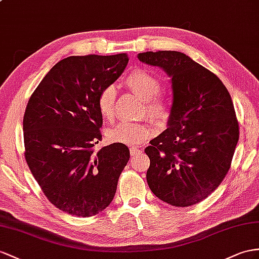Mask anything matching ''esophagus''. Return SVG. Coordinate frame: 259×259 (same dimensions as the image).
<instances>
[{
    "mask_svg": "<svg viewBox=\"0 0 259 259\" xmlns=\"http://www.w3.org/2000/svg\"><path fill=\"white\" fill-rule=\"evenodd\" d=\"M140 153H141V150L139 149V148H137V147H131L130 148V155H131V157H135V156L139 155Z\"/></svg>",
    "mask_w": 259,
    "mask_h": 259,
    "instance_id": "esophagus-1",
    "label": "esophagus"
}]
</instances>
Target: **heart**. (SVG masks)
<instances>
[{
  "label": "heart",
  "instance_id": "heart-1",
  "mask_svg": "<svg viewBox=\"0 0 259 259\" xmlns=\"http://www.w3.org/2000/svg\"><path fill=\"white\" fill-rule=\"evenodd\" d=\"M125 84L131 92L144 99L143 114H147L160 123H165L170 116L171 104L169 98L160 94V78L147 70H136L125 78ZM117 92L114 85H107L98 94L97 106L99 112L106 120H112L115 116V102ZM155 134L154 125L151 122L122 121L114 125L107 132L110 142L135 145L148 140Z\"/></svg>",
  "mask_w": 259,
  "mask_h": 259
}]
</instances>
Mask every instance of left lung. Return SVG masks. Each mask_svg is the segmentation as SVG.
<instances>
[{
	"label": "left lung",
	"instance_id": "8db88e82",
	"mask_svg": "<svg viewBox=\"0 0 259 259\" xmlns=\"http://www.w3.org/2000/svg\"><path fill=\"white\" fill-rule=\"evenodd\" d=\"M140 61L170 76L168 128L151 140L149 187L174 207L202 201L231 167L240 129L229 91L214 73L178 51H148Z\"/></svg>",
	"mask_w": 259,
	"mask_h": 259
}]
</instances>
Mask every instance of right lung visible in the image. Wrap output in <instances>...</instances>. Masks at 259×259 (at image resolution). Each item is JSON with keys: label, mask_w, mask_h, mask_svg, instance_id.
<instances>
[{"label": "right lung", "mask_w": 259, "mask_h": 259, "mask_svg": "<svg viewBox=\"0 0 259 259\" xmlns=\"http://www.w3.org/2000/svg\"><path fill=\"white\" fill-rule=\"evenodd\" d=\"M128 61L125 54L63 59L28 101L23 120L26 162L48 200L69 214L88 218L107 208L129 161L122 143L94 149L102 140L98 94Z\"/></svg>", "instance_id": "obj_1"}]
</instances>
